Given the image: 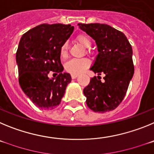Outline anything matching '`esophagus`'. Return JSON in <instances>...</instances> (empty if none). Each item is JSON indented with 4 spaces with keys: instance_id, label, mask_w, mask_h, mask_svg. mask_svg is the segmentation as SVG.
<instances>
[{
    "instance_id": "esophagus-1",
    "label": "esophagus",
    "mask_w": 154,
    "mask_h": 154,
    "mask_svg": "<svg viewBox=\"0 0 154 154\" xmlns=\"http://www.w3.org/2000/svg\"><path fill=\"white\" fill-rule=\"evenodd\" d=\"M71 77H72V79H76L77 77H78V75L72 74V75H71Z\"/></svg>"
}]
</instances>
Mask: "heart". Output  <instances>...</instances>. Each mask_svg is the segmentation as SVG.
<instances>
[{
	"label": "heart",
	"instance_id": "b5f03b06",
	"mask_svg": "<svg viewBox=\"0 0 154 154\" xmlns=\"http://www.w3.org/2000/svg\"><path fill=\"white\" fill-rule=\"evenodd\" d=\"M76 41L85 47V48H90L92 46V41L88 35L85 34H80L76 37ZM69 44L67 42H64L60 48V55L62 58H65L68 55ZM90 65V61L88 58H73L67 62L65 65V69L70 74L79 75L82 73Z\"/></svg>",
	"mask_w": 154,
	"mask_h": 154
}]
</instances>
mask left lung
Returning <instances> with one entry per match:
<instances>
[{
    "instance_id": "left-lung-1",
    "label": "left lung",
    "mask_w": 154,
    "mask_h": 154,
    "mask_svg": "<svg viewBox=\"0 0 154 154\" xmlns=\"http://www.w3.org/2000/svg\"><path fill=\"white\" fill-rule=\"evenodd\" d=\"M78 25L97 45L99 54L90 70L106 75L103 82L100 76L92 78L83 89L86 104L96 112L112 111L124 99L134 73L131 45L123 32L108 24L79 23Z\"/></svg>"
}]
</instances>
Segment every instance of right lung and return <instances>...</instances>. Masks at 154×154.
Returning <instances> with one entry per match:
<instances>
[{
    "label": "right lung",
    "instance_id": "right-lung-1",
    "mask_svg": "<svg viewBox=\"0 0 154 154\" xmlns=\"http://www.w3.org/2000/svg\"><path fill=\"white\" fill-rule=\"evenodd\" d=\"M71 24H42L21 37L16 52L19 84L37 106L52 109L62 101L68 84L69 73H62L60 48L73 32ZM50 71L55 79L47 76Z\"/></svg>",
    "mask_w": 154,
    "mask_h": 154
}]
</instances>
